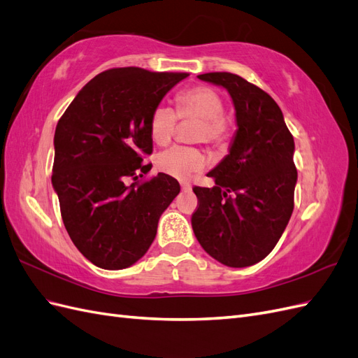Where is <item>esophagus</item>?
I'll return each mask as SVG.
<instances>
[{
	"label": "esophagus",
	"instance_id": "34e87169",
	"mask_svg": "<svg viewBox=\"0 0 358 358\" xmlns=\"http://www.w3.org/2000/svg\"><path fill=\"white\" fill-rule=\"evenodd\" d=\"M180 186H181V190H185V192H189L192 189L190 182H187V181H180Z\"/></svg>",
	"mask_w": 358,
	"mask_h": 358
}]
</instances>
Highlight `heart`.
Masks as SVG:
<instances>
[{
    "instance_id": "obj_1",
    "label": "heart",
    "mask_w": 358,
    "mask_h": 358,
    "mask_svg": "<svg viewBox=\"0 0 358 358\" xmlns=\"http://www.w3.org/2000/svg\"><path fill=\"white\" fill-rule=\"evenodd\" d=\"M224 103L216 90L207 85L190 87L177 96V112L166 105H157L150 117V136L155 144L165 147L176 135L180 120L195 118V139L216 148L229 139V126L223 117ZM157 169L177 178H186L206 166V155L196 147L177 145L160 152Z\"/></svg>"
}]
</instances>
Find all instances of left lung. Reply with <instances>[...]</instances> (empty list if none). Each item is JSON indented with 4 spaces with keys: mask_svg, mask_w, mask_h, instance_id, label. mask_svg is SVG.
I'll list each match as a JSON object with an SVG mask.
<instances>
[{
    "mask_svg": "<svg viewBox=\"0 0 358 358\" xmlns=\"http://www.w3.org/2000/svg\"><path fill=\"white\" fill-rule=\"evenodd\" d=\"M198 78L228 90L238 130L229 155L208 172L216 186L193 187L198 207L192 228L210 257L228 267H249L274 249L291 219L294 138L279 105L259 87L228 71Z\"/></svg>",
    "mask_w": 358,
    "mask_h": 358,
    "instance_id": "1",
    "label": "left lung"
}]
</instances>
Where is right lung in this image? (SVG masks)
<instances>
[{
    "label": "right lung",
    "mask_w": 358,
    "mask_h": 358,
    "mask_svg": "<svg viewBox=\"0 0 358 358\" xmlns=\"http://www.w3.org/2000/svg\"><path fill=\"white\" fill-rule=\"evenodd\" d=\"M189 73L117 67L79 91L59 118L52 186L78 250L105 270L147 253L160 214L180 192L168 173L145 178L152 152L151 112Z\"/></svg>",
    "instance_id": "right-lung-1"
}]
</instances>
